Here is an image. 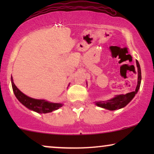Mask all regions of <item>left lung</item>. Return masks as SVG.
<instances>
[{
	"label": "left lung",
	"mask_w": 154,
	"mask_h": 154,
	"mask_svg": "<svg viewBox=\"0 0 154 154\" xmlns=\"http://www.w3.org/2000/svg\"><path fill=\"white\" fill-rule=\"evenodd\" d=\"M137 67V73H138V80H137V85L136 89L134 92H128L125 94H119L116 95L114 97L111 99L109 100L106 101H100V102H95L97 106L102 107V108L108 109L110 111H114L116 109H119L125 107L130 101H131L137 92H138L140 89L141 80H142V75H141V69L140 64L138 61L136 60Z\"/></svg>",
	"instance_id": "1"
}]
</instances>
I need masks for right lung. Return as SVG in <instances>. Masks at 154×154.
Segmentation results:
<instances>
[{"label":"right lung","instance_id":"add662e5","mask_svg":"<svg viewBox=\"0 0 154 154\" xmlns=\"http://www.w3.org/2000/svg\"><path fill=\"white\" fill-rule=\"evenodd\" d=\"M11 81L12 90L17 99L24 106L31 111L40 113H47L55 111L63 106V104H60V103H52L44 100H36V99L29 97L16 87L12 78H11Z\"/></svg>","mask_w":154,"mask_h":154}]
</instances>
